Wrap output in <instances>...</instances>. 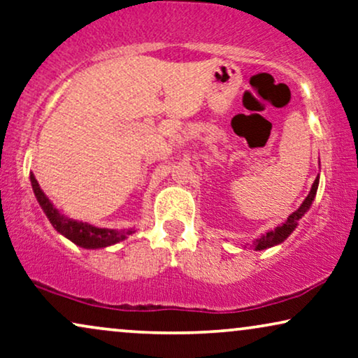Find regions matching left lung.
I'll return each mask as SVG.
<instances>
[{
    "label": "left lung",
    "mask_w": 358,
    "mask_h": 358,
    "mask_svg": "<svg viewBox=\"0 0 358 358\" xmlns=\"http://www.w3.org/2000/svg\"><path fill=\"white\" fill-rule=\"evenodd\" d=\"M317 183H319V176L316 180H314L311 192H309V194L306 196V199L303 201L301 206H299L293 214H289L283 226L276 227V229H273V231L266 232L265 236H262L260 239H257V242H255V249L257 250H264V249H268V247H271V245L280 244V242H283L289 234H292V232L294 231V227L298 226L299 219L304 216V213H306L309 206H311L314 194H316V192H317Z\"/></svg>",
    "instance_id": "left-lung-1"
}]
</instances>
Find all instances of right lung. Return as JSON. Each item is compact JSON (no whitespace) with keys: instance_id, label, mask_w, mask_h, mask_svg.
<instances>
[{"instance_id":"add662e5","label":"right lung","mask_w":358,"mask_h":358,"mask_svg":"<svg viewBox=\"0 0 358 358\" xmlns=\"http://www.w3.org/2000/svg\"><path fill=\"white\" fill-rule=\"evenodd\" d=\"M31 183L34 188V194L39 201L41 208L44 209L45 216L49 217L52 226H54L60 234H64L66 239L75 242L76 245L83 247V249H99V247H108L116 244V242L126 239V236L132 234L134 231H114V229H99L93 227L87 222H76L71 219H66L52 206L49 198L45 196L42 192L39 183L34 178V175H31Z\"/></svg>"}]
</instances>
